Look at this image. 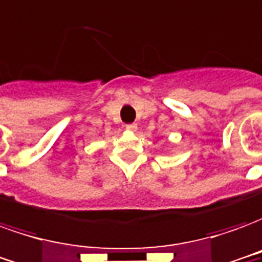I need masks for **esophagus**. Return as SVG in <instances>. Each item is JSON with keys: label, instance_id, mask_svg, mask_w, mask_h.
Wrapping results in <instances>:
<instances>
[{"label": "esophagus", "instance_id": "1", "mask_svg": "<svg viewBox=\"0 0 262 262\" xmlns=\"http://www.w3.org/2000/svg\"><path fill=\"white\" fill-rule=\"evenodd\" d=\"M125 128H127V129H129V131H135V129H137V124H135V122H133V124H127V125H125Z\"/></svg>", "mask_w": 262, "mask_h": 262}]
</instances>
